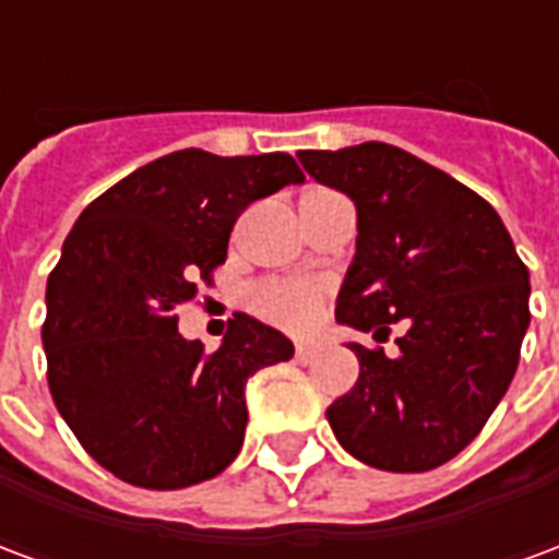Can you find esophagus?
<instances>
[{
  "label": "esophagus",
  "mask_w": 559,
  "mask_h": 559,
  "mask_svg": "<svg viewBox=\"0 0 559 559\" xmlns=\"http://www.w3.org/2000/svg\"><path fill=\"white\" fill-rule=\"evenodd\" d=\"M296 359L302 365H311L317 359V347H311V344H299V347H296Z\"/></svg>",
  "instance_id": "esophagus-1"
}]
</instances>
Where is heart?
Listing matches in <instances>:
<instances>
[{"mask_svg": "<svg viewBox=\"0 0 559 559\" xmlns=\"http://www.w3.org/2000/svg\"><path fill=\"white\" fill-rule=\"evenodd\" d=\"M260 311L290 329H305L317 317L320 293L302 284H269L257 293Z\"/></svg>", "mask_w": 559, "mask_h": 559, "instance_id": "b5f03b06", "label": "heart"}]
</instances>
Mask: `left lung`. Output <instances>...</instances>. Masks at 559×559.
<instances>
[{
  "mask_svg": "<svg viewBox=\"0 0 559 559\" xmlns=\"http://www.w3.org/2000/svg\"><path fill=\"white\" fill-rule=\"evenodd\" d=\"M320 185L356 203V257L335 317L386 332L399 356L347 344L356 386L326 419L362 464L425 473L481 431L515 377L530 326V272L488 200L389 143L305 148Z\"/></svg>",
  "mask_w": 559,
  "mask_h": 559,
  "instance_id": "obj_1",
  "label": "left lung"
}]
</instances>
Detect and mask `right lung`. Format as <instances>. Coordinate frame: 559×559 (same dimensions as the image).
Instances as JSON below:
<instances>
[{
  "mask_svg": "<svg viewBox=\"0 0 559 559\" xmlns=\"http://www.w3.org/2000/svg\"><path fill=\"white\" fill-rule=\"evenodd\" d=\"M290 182L305 176L287 152L182 148L92 200L68 233L47 278V383L80 445L116 479L176 491L239 455L245 383L287 362L290 338L233 314L206 353L179 335L176 308L212 284L245 206Z\"/></svg>",
  "mask_w": 559,
  "mask_h": 559,
  "instance_id": "1",
  "label": "right lung"
}]
</instances>
